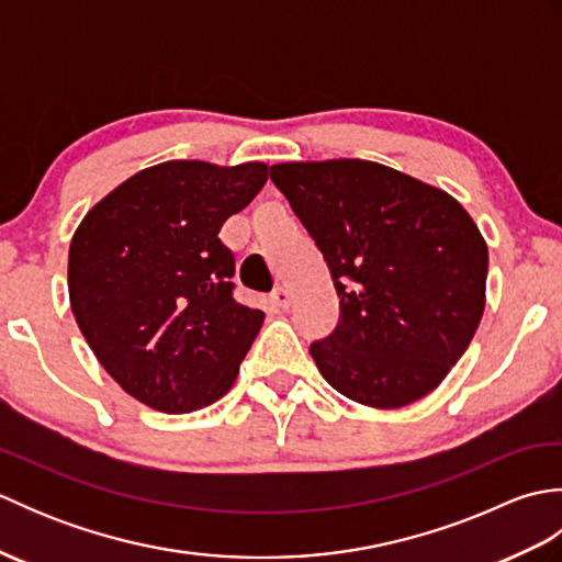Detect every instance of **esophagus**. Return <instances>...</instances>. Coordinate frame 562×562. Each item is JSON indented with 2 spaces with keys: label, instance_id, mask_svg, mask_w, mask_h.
<instances>
[{
  "label": "esophagus",
  "instance_id": "esophagus-1",
  "mask_svg": "<svg viewBox=\"0 0 562 562\" xmlns=\"http://www.w3.org/2000/svg\"><path fill=\"white\" fill-rule=\"evenodd\" d=\"M270 296H272V302H274V304H278L280 308H288V306H290V300H292V296H290V292H288V290H284V288H282V284H280V288H274Z\"/></svg>",
  "mask_w": 562,
  "mask_h": 562
}]
</instances>
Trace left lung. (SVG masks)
<instances>
[{
    "mask_svg": "<svg viewBox=\"0 0 562 562\" xmlns=\"http://www.w3.org/2000/svg\"><path fill=\"white\" fill-rule=\"evenodd\" d=\"M272 183L324 256L340 318L312 352L328 384L372 408L427 396L485 308L487 248L457 200L362 159L278 164Z\"/></svg>",
    "mask_w": 562,
    "mask_h": 562,
    "instance_id": "obj_1",
    "label": "left lung"
}]
</instances>
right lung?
<instances>
[{"mask_svg":"<svg viewBox=\"0 0 562 562\" xmlns=\"http://www.w3.org/2000/svg\"><path fill=\"white\" fill-rule=\"evenodd\" d=\"M268 181V166L164 161L93 207L69 246L81 336L130 396L190 413L232 389L262 318L234 300L222 224Z\"/></svg>","mask_w":562,"mask_h":562,"instance_id":"right-lung-1","label":"right lung"}]
</instances>
